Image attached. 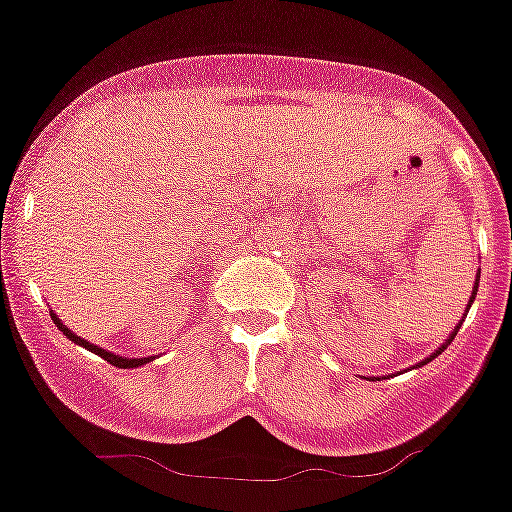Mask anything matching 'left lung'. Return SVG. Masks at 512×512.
<instances>
[{"label":"left lung","mask_w":512,"mask_h":512,"mask_svg":"<svg viewBox=\"0 0 512 512\" xmlns=\"http://www.w3.org/2000/svg\"><path fill=\"white\" fill-rule=\"evenodd\" d=\"M477 287H479V277H477V282H474V289H472V297H469V305H467V310H469V307H472V302H474V295H477ZM456 330H459V325H456ZM456 330H454V333H451V336H449V341L443 343V346H441V348H438L436 354H433V356H431V359H436V356H438V354H441L443 348L449 346V343H451V338H454V336H456ZM431 359H425V361H431ZM425 361H420V364H425Z\"/></svg>","instance_id":"left-lung-1"}]
</instances>
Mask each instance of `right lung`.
I'll return each mask as SVG.
<instances>
[{
    "instance_id": "1",
    "label": "right lung",
    "mask_w": 512,
    "mask_h": 512,
    "mask_svg": "<svg viewBox=\"0 0 512 512\" xmlns=\"http://www.w3.org/2000/svg\"><path fill=\"white\" fill-rule=\"evenodd\" d=\"M51 318H53V323L58 325V330H63V336L69 338V341H74L76 346H84V348H87V351H92V354L102 356V359L110 361L112 366H120V369H133V366H143V364H148V361H151V356H148V359H125V356H117V354H112V351H104V348H99V346H94V343L84 341V338H81V336H76L74 330L66 328V325H63L61 320H58L56 312H51Z\"/></svg>"
}]
</instances>
